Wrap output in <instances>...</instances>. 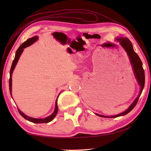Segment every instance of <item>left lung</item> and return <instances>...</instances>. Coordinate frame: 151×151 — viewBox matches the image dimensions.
<instances>
[{
  "mask_svg": "<svg viewBox=\"0 0 151 151\" xmlns=\"http://www.w3.org/2000/svg\"><path fill=\"white\" fill-rule=\"evenodd\" d=\"M117 40L120 42V45H121L122 47H123L124 49L126 51L128 56L130 58V62L131 63V65L132 66V69H133V72L134 74L135 77H136L137 81L139 83V85L140 86V91L139 94L138 96L135 99V100L133 101L131 106H130L129 108H128L126 111L124 112H122V113L119 114H116V115L114 116H106L103 115H101V114H96L97 116H99L101 117H106V118H116V117L123 116L129 113L130 111H131L132 109H134V107L136 106L138 101H139V99L140 96V94L142 93V91L144 88L145 86V71L142 68V63L140 60V58L136 52H134L133 49V47H132V43L130 40L127 39V38H122V37H119L117 38Z\"/></svg>",
  "mask_w": 151,
  "mask_h": 151,
  "instance_id": "8db88e82",
  "label": "left lung"
}]
</instances>
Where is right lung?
Segmentation results:
<instances>
[{
    "label": "right lung",
    "instance_id": "add662e5",
    "mask_svg": "<svg viewBox=\"0 0 151 151\" xmlns=\"http://www.w3.org/2000/svg\"><path fill=\"white\" fill-rule=\"evenodd\" d=\"M38 40V37L37 36H35L34 37L30 38V39H29L27 40L24 42L22 43V44L20 46L19 48H18L17 52H16V55H15V57L14 59L12 62L11 68V70H10V78H9V90H10V93H11V95L12 96V74L13 70L14 69L15 66H16L17 64L18 63V60H19L20 56L21 55L22 51L24 50V48H26L27 47H29L30 45H31L33 44L35 41H37ZM57 97V99H58ZM18 111H19V113L20 115H21L23 118H24L26 120L29 121H30L32 122H34V123H47V122H49L51 121H52L53 119L55 118L57 115V112H58V106H57V99L56 101V103H55V109L54 112H52V114H50V116H48L47 117H46L45 119H35V118H32V117L28 116L26 114H24L23 112H21L20 110L18 109Z\"/></svg>",
    "mask_w": 151,
    "mask_h": 151
}]
</instances>
